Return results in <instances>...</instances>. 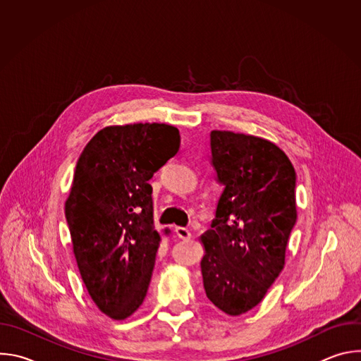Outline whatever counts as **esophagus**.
Returning a JSON list of instances; mask_svg holds the SVG:
<instances>
[{
	"label": "esophagus",
	"instance_id": "34e87169",
	"mask_svg": "<svg viewBox=\"0 0 361 361\" xmlns=\"http://www.w3.org/2000/svg\"><path fill=\"white\" fill-rule=\"evenodd\" d=\"M176 234H177V237H180L181 240H188L190 237H191V233H190V230H187L185 227H176Z\"/></svg>",
	"mask_w": 361,
	"mask_h": 361
}]
</instances>
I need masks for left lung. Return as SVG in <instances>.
<instances>
[{
    "label": "left lung",
    "instance_id": "obj_1",
    "mask_svg": "<svg viewBox=\"0 0 361 361\" xmlns=\"http://www.w3.org/2000/svg\"><path fill=\"white\" fill-rule=\"evenodd\" d=\"M212 164L224 185L212 228L201 235L204 290L230 316L259 304L284 267L297 220L295 171L273 142L212 131Z\"/></svg>",
    "mask_w": 361,
    "mask_h": 361
}]
</instances>
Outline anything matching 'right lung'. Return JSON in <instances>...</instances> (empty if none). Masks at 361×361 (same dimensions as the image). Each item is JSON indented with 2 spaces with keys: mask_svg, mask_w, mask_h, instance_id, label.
Segmentation results:
<instances>
[{
  "mask_svg": "<svg viewBox=\"0 0 361 361\" xmlns=\"http://www.w3.org/2000/svg\"><path fill=\"white\" fill-rule=\"evenodd\" d=\"M178 148L173 126H113L77 161L66 201L74 255L92 301L114 320L130 317L147 295L161 241L148 181Z\"/></svg>",
  "mask_w": 361,
  "mask_h": 361,
  "instance_id": "add662e5",
  "label": "right lung"
}]
</instances>
